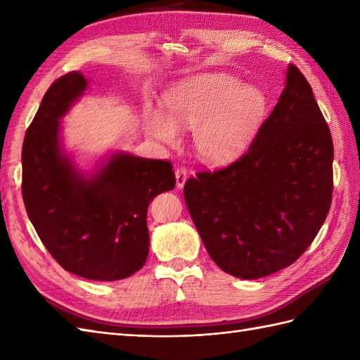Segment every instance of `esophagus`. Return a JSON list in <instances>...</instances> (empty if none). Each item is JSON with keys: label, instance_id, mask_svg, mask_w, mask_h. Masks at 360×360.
Returning <instances> with one entry per match:
<instances>
[{"label": "esophagus", "instance_id": "1", "mask_svg": "<svg viewBox=\"0 0 360 360\" xmlns=\"http://www.w3.org/2000/svg\"><path fill=\"white\" fill-rule=\"evenodd\" d=\"M176 176V188H182L186 184L187 181V170L186 168H178V170L174 172Z\"/></svg>", "mask_w": 360, "mask_h": 360}]
</instances>
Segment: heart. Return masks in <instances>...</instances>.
I'll list each match as a JSON object with an SVG mask.
<instances>
[{"mask_svg": "<svg viewBox=\"0 0 360 360\" xmlns=\"http://www.w3.org/2000/svg\"><path fill=\"white\" fill-rule=\"evenodd\" d=\"M167 112L150 110L147 133L167 145L179 141L178 127L193 129L196 155L207 164L238 159L255 139L266 114L262 89L223 72L200 74L176 83L165 96Z\"/></svg>", "mask_w": 360, "mask_h": 360, "instance_id": "obj_1", "label": "heart"}]
</instances>
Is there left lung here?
<instances>
[{"instance_id": "left-lung-1", "label": "left lung", "mask_w": 360, "mask_h": 360, "mask_svg": "<svg viewBox=\"0 0 360 360\" xmlns=\"http://www.w3.org/2000/svg\"><path fill=\"white\" fill-rule=\"evenodd\" d=\"M333 158L309 83L289 65L285 89L246 155L184 186L190 217L219 269L255 280L292 264L330 212Z\"/></svg>"}]
</instances>
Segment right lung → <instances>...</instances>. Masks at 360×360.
Listing matches in <instances>:
<instances>
[{"label":"right lung","instance_id":"right-lung-1","mask_svg":"<svg viewBox=\"0 0 360 360\" xmlns=\"http://www.w3.org/2000/svg\"><path fill=\"white\" fill-rule=\"evenodd\" d=\"M89 80L72 71L46 91L22 142V200L44 248L65 271L97 281L127 278L145 264L153 198L173 190L167 160L127 151L82 170L65 150L62 119Z\"/></svg>","mask_w":360,"mask_h":360}]
</instances>
